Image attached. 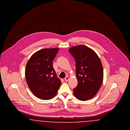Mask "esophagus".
Segmentation results:
<instances>
[{"label":"esophagus","mask_w":130,"mask_h":130,"mask_svg":"<svg viewBox=\"0 0 130 130\" xmlns=\"http://www.w3.org/2000/svg\"><path fill=\"white\" fill-rule=\"evenodd\" d=\"M69 79H70V78H69V77L68 76H67L65 78V79H64V80L65 81H68L69 80Z\"/></svg>","instance_id":"34e87169"}]
</instances>
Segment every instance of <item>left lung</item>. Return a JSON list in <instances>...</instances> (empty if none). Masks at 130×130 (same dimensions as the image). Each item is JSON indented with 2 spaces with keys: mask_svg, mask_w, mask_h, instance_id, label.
I'll return each mask as SVG.
<instances>
[{
  "mask_svg": "<svg viewBox=\"0 0 130 130\" xmlns=\"http://www.w3.org/2000/svg\"><path fill=\"white\" fill-rule=\"evenodd\" d=\"M69 52L74 58L77 86L74 89L76 99L81 101L93 98L103 80L101 62L95 52L85 45L71 47Z\"/></svg>",
  "mask_w": 130,
  "mask_h": 130,
  "instance_id": "8db88e82",
  "label": "left lung"
}]
</instances>
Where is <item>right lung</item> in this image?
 I'll return each mask as SVG.
<instances>
[{"instance_id":"1","label":"right lung","mask_w":130,"mask_h":130,"mask_svg":"<svg viewBox=\"0 0 130 130\" xmlns=\"http://www.w3.org/2000/svg\"><path fill=\"white\" fill-rule=\"evenodd\" d=\"M58 51V48L40 50L34 53L27 63L25 77L27 84L31 92L39 99H53L61 85V82L53 67Z\"/></svg>"}]
</instances>
